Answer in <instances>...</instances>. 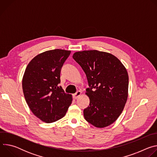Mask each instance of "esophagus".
Here are the masks:
<instances>
[{"mask_svg":"<svg viewBox=\"0 0 157 157\" xmlns=\"http://www.w3.org/2000/svg\"><path fill=\"white\" fill-rule=\"evenodd\" d=\"M81 95V92L80 91H77L75 94H73V98L75 99H78Z\"/></svg>","mask_w":157,"mask_h":157,"instance_id":"esophagus-1","label":"esophagus"}]
</instances>
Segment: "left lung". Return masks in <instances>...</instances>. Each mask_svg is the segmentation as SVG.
Here are the masks:
<instances>
[{"label": "left lung", "instance_id": "8db88e82", "mask_svg": "<svg viewBox=\"0 0 157 157\" xmlns=\"http://www.w3.org/2000/svg\"><path fill=\"white\" fill-rule=\"evenodd\" d=\"M73 58L84 71L89 86L86 94L90 102L83 112L86 121L98 128L110 125L121 114L127 100L126 68L117 57L104 52H78Z\"/></svg>", "mask_w": 157, "mask_h": 157}]
</instances>
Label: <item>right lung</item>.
<instances>
[{"label":"right lung","mask_w":157,"mask_h":157,"mask_svg":"<svg viewBox=\"0 0 157 157\" xmlns=\"http://www.w3.org/2000/svg\"><path fill=\"white\" fill-rule=\"evenodd\" d=\"M71 51L55 49L41 53L27 65L22 89L33 114L43 122L52 123L63 118L72 102L60 83L62 66Z\"/></svg>","instance_id":"add662e5"}]
</instances>
